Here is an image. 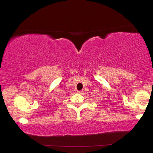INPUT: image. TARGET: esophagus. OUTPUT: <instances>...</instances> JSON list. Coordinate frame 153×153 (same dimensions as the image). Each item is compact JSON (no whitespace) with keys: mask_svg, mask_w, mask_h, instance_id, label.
<instances>
[{"mask_svg":"<svg viewBox=\"0 0 153 153\" xmlns=\"http://www.w3.org/2000/svg\"><path fill=\"white\" fill-rule=\"evenodd\" d=\"M78 92V93H79V94H82L83 92H84V91L83 90H82V91H77Z\"/></svg>","mask_w":153,"mask_h":153,"instance_id":"1","label":"esophagus"}]
</instances>
